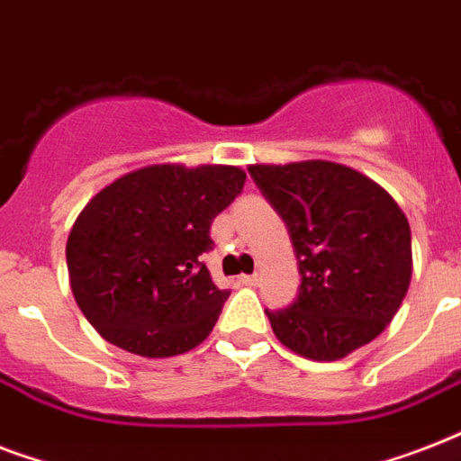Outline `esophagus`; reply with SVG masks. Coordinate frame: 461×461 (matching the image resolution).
<instances>
[{
	"instance_id": "esophagus-1",
	"label": "esophagus",
	"mask_w": 461,
	"mask_h": 461,
	"mask_svg": "<svg viewBox=\"0 0 461 461\" xmlns=\"http://www.w3.org/2000/svg\"><path fill=\"white\" fill-rule=\"evenodd\" d=\"M239 282H241L244 287H256V285H258V277H256V275H241Z\"/></svg>"
}]
</instances>
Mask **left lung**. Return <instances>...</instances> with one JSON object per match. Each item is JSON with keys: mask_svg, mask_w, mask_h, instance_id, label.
<instances>
[{"mask_svg": "<svg viewBox=\"0 0 461 461\" xmlns=\"http://www.w3.org/2000/svg\"><path fill=\"white\" fill-rule=\"evenodd\" d=\"M249 174L287 224L302 275L294 302L266 308L277 339L313 361L375 339L411 280V230L393 195L325 159L251 165Z\"/></svg>", "mask_w": 461, "mask_h": 461, "instance_id": "1", "label": "left lung"}]
</instances>
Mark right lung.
<instances>
[{
  "mask_svg": "<svg viewBox=\"0 0 461 461\" xmlns=\"http://www.w3.org/2000/svg\"><path fill=\"white\" fill-rule=\"evenodd\" d=\"M230 165H153L124 174L83 208L68 234L71 292L88 322L119 349L165 358L212 332L230 289L203 253L210 224L244 188Z\"/></svg>",
  "mask_w": 461,
  "mask_h": 461,
  "instance_id": "add662e5",
  "label": "right lung"
}]
</instances>
